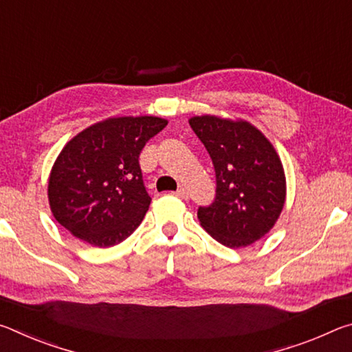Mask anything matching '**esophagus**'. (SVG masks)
<instances>
[{
  "instance_id": "1",
  "label": "esophagus",
  "mask_w": 352,
  "mask_h": 352,
  "mask_svg": "<svg viewBox=\"0 0 352 352\" xmlns=\"http://www.w3.org/2000/svg\"><path fill=\"white\" fill-rule=\"evenodd\" d=\"M175 195H178V197H182V199H188L189 197V192L184 188H178L175 190Z\"/></svg>"
}]
</instances>
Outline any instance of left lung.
Returning <instances> with one entry per match:
<instances>
[{
	"instance_id": "obj_1",
	"label": "left lung",
	"mask_w": 352,
	"mask_h": 352,
	"mask_svg": "<svg viewBox=\"0 0 352 352\" xmlns=\"http://www.w3.org/2000/svg\"><path fill=\"white\" fill-rule=\"evenodd\" d=\"M189 126L216 170V199L200 206V225L230 248L247 247L276 223L285 201V175L275 147L247 121L194 116Z\"/></svg>"
}]
</instances>
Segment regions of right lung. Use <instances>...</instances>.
Returning a JSON list of instances; mask_svg holds the SVG:
<instances>
[{"label": "right lung", "mask_w": 352, "mask_h": 352, "mask_svg": "<svg viewBox=\"0 0 352 352\" xmlns=\"http://www.w3.org/2000/svg\"><path fill=\"white\" fill-rule=\"evenodd\" d=\"M168 121L157 116L109 118L67 142L52 166L47 199L71 234L107 248L133 233L151 205L140 153Z\"/></svg>", "instance_id": "1"}]
</instances>
